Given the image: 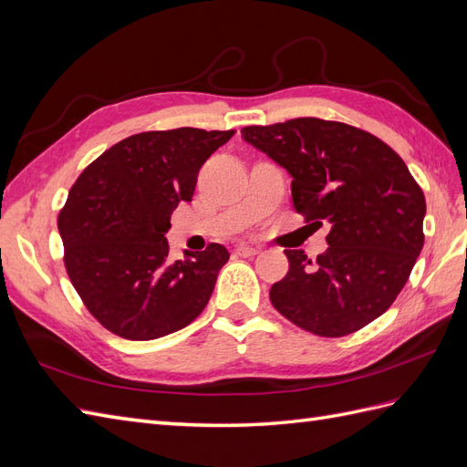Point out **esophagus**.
I'll return each instance as SVG.
<instances>
[{"label":"esophagus","instance_id":"34e87169","mask_svg":"<svg viewBox=\"0 0 467 467\" xmlns=\"http://www.w3.org/2000/svg\"><path fill=\"white\" fill-rule=\"evenodd\" d=\"M234 253H236L238 256H243V258H250V256H256V254L260 253V250H258L256 246H250V244H238Z\"/></svg>","mask_w":467,"mask_h":467}]
</instances>
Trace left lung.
Here are the masks:
<instances>
[{
	"instance_id": "left-lung-1",
	"label": "left lung",
	"mask_w": 467,
	"mask_h": 467,
	"mask_svg": "<svg viewBox=\"0 0 467 467\" xmlns=\"http://www.w3.org/2000/svg\"><path fill=\"white\" fill-rule=\"evenodd\" d=\"M243 138L292 179L296 213L331 224L314 262L284 250L290 268L270 288L278 312L321 337H343L397 300L424 246L426 199L400 155L365 130L319 118L246 126Z\"/></svg>"
}]
</instances>
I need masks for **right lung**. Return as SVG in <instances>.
<instances>
[{
    "instance_id": "1",
    "label": "right lung",
    "mask_w": 467,
    "mask_h": 467,
    "mask_svg": "<svg viewBox=\"0 0 467 467\" xmlns=\"http://www.w3.org/2000/svg\"><path fill=\"white\" fill-rule=\"evenodd\" d=\"M234 130L141 131L114 143L70 187L58 213L65 268L82 304L114 336L150 341L189 326L205 309L223 244L170 262V217L191 201L201 165Z\"/></svg>"
}]
</instances>
